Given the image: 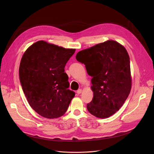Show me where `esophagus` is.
Segmentation results:
<instances>
[{"instance_id": "34e87169", "label": "esophagus", "mask_w": 154, "mask_h": 154, "mask_svg": "<svg viewBox=\"0 0 154 154\" xmlns=\"http://www.w3.org/2000/svg\"><path fill=\"white\" fill-rule=\"evenodd\" d=\"M77 94H81V93H82V89H80V88H79V89H78V90H77Z\"/></svg>"}]
</instances>
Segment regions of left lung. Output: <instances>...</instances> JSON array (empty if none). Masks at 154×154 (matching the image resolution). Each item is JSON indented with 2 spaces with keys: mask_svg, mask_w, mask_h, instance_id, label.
Instances as JSON below:
<instances>
[{
  "mask_svg": "<svg viewBox=\"0 0 154 154\" xmlns=\"http://www.w3.org/2000/svg\"><path fill=\"white\" fill-rule=\"evenodd\" d=\"M76 59L92 77L94 97L87 105L88 111L101 119L114 114L131 90L130 58L125 47L109 40L79 52Z\"/></svg>",
  "mask_w": 154,
  "mask_h": 154,
  "instance_id": "1",
  "label": "left lung"
}]
</instances>
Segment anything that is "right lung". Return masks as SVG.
<instances>
[{"label": "right lung", "instance_id": "1", "mask_svg": "<svg viewBox=\"0 0 154 154\" xmlns=\"http://www.w3.org/2000/svg\"><path fill=\"white\" fill-rule=\"evenodd\" d=\"M75 51L40 40L23 54L20 82L29 105L40 116L47 119L63 116L74 97L75 92L68 89L64 68Z\"/></svg>", "mask_w": 154, "mask_h": 154}]
</instances>
